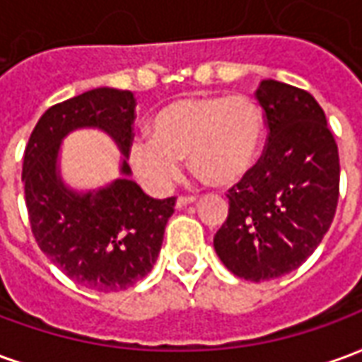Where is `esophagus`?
Returning a JSON list of instances; mask_svg holds the SVG:
<instances>
[{
	"mask_svg": "<svg viewBox=\"0 0 362 362\" xmlns=\"http://www.w3.org/2000/svg\"><path fill=\"white\" fill-rule=\"evenodd\" d=\"M196 202V196H178L176 199V207H184V205L194 204Z\"/></svg>",
	"mask_w": 362,
	"mask_h": 362,
	"instance_id": "34e87169",
	"label": "esophagus"
}]
</instances>
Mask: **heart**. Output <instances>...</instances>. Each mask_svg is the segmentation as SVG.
I'll use <instances>...</instances> for the list:
<instances>
[{
  "label": "heart",
  "instance_id": "heart-1",
  "mask_svg": "<svg viewBox=\"0 0 362 362\" xmlns=\"http://www.w3.org/2000/svg\"><path fill=\"white\" fill-rule=\"evenodd\" d=\"M264 137V116L250 96H188L166 104L151 122V137L127 149L134 173L165 192L180 178V158L213 186H233L250 173Z\"/></svg>",
  "mask_w": 362,
  "mask_h": 362
}]
</instances>
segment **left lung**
Segmentation results:
<instances>
[{
  "instance_id": "obj_1",
  "label": "left lung",
  "mask_w": 362,
  "mask_h": 362,
  "mask_svg": "<svg viewBox=\"0 0 362 362\" xmlns=\"http://www.w3.org/2000/svg\"><path fill=\"white\" fill-rule=\"evenodd\" d=\"M256 98L266 147L228 189L227 221L213 244L230 272L258 283L293 272L318 248L339 199V153L310 93L266 79Z\"/></svg>"
}]
</instances>
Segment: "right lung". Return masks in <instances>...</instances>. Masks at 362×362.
Returning <instances> with one entry per match:
<instances>
[{"instance_id": "right-lung-1", "label": "right lung", "mask_w": 362, "mask_h": 362, "mask_svg": "<svg viewBox=\"0 0 362 362\" xmlns=\"http://www.w3.org/2000/svg\"><path fill=\"white\" fill-rule=\"evenodd\" d=\"M135 96L100 87L44 112L23 157L30 230L40 250L83 287L112 293L134 287L155 266L176 197L153 199L119 178L93 194H74L56 173L59 141L75 127L96 126L127 157L134 141ZM122 173L129 174L124 160Z\"/></svg>"}]
</instances>
